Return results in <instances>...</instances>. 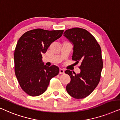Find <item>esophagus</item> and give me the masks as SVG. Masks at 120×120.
I'll return each instance as SVG.
<instances>
[{
    "label": "esophagus",
    "mask_w": 120,
    "mask_h": 120,
    "mask_svg": "<svg viewBox=\"0 0 120 120\" xmlns=\"http://www.w3.org/2000/svg\"><path fill=\"white\" fill-rule=\"evenodd\" d=\"M59 73L60 74H64V70L61 69V68H60V70H59Z\"/></svg>",
    "instance_id": "34e87169"
}]
</instances>
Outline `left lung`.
I'll list each match as a JSON object with an SVG mask.
<instances>
[{"instance_id":"left-lung-1","label":"left lung","mask_w":120,"mask_h":120,"mask_svg":"<svg viewBox=\"0 0 120 120\" xmlns=\"http://www.w3.org/2000/svg\"><path fill=\"white\" fill-rule=\"evenodd\" d=\"M64 36L73 44L72 60L81 63V72L72 74L66 70L71 81L66 86L70 96L83 99L88 96L97 87L101 77L103 66L101 50L94 37L85 29L75 27L67 30Z\"/></svg>"}]
</instances>
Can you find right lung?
I'll return each mask as SVG.
<instances>
[{
	"label": "right lung",
	"mask_w": 120,
	"mask_h": 120,
	"mask_svg": "<svg viewBox=\"0 0 120 120\" xmlns=\"http://www.w3.org/2000/svg\"><path fill=\"white\" fill-rule=\"evenodd\" d=\"M63 32L37 28L25 32L17 41L14 52L15 75L22 90L29 95L45 92L50 79L59 73L57 66L44 65L41 54Z\"/></svg>",
	"instance_id": "obj_1"
}]
</instances>
